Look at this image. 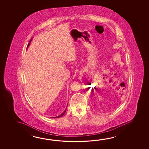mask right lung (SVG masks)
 Returning <instances> with one entry per match:
<instances>
[{
	"label": "right lung",
	"mask_w": 149,
	"mask_h": 149,
	"mask_svg": "<svg viewBox=\"0 0 149 149\" xmlns=\"http://www.w3.org/2000/svg\"><path fill=\"white\" fill-rule=\"evenodd\" d=\"M32 38H31V39L30 40V42H29V44H28V47H29V45H30V42H31V40ZM66 112V109L65 110V111H64V112L61 114V115H59V116H57V117H51L52 118H60L61 117H62L63 116V115H64L65 114V113Z\"/></svg>",
	"instance_id": "add662e5"
}]
</instances>
